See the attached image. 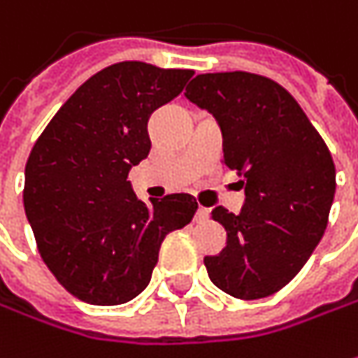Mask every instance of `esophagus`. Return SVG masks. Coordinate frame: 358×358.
<instances>
[{"label": "esophagus", "instance_id": "34e87169", "mask_svg": "<svg viewBox=\"0 0 358 358\" xmlns=\"http://www.w3.org/2000/svg\"><path fill=\"white\" fill-rule=\"evenodd\" d=\"M208 217H210V210H208V208H203V206H200V208H198V212H196V216H194V220L202 224V222H206Z\"/></svg>", "mask_w": 358, "mask_h": 358}]
</instances>
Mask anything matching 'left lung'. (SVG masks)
Returning <instances> with one entry per match:
<instances>
[{
	"mask_svg": "<svg viewBox=\"0 0 358 358\" xmlns=\"http://www.w3.org/2000/svg\"><path fill=\"white\" fill-rule=\"evenodd\" d=\"M184 96L216 118L224 164L245 194L240 214L216 206L226 245L203 257L212 283L238 299L285 287L311 257L335 198V164L311 120L275 80L243 71L198 75Z\"/></svg>",
	"mask_w": 358,
	"mask_h": 358,
	"instance_id": "8db88e82",
	"label": "left lung"
}]
</instances>
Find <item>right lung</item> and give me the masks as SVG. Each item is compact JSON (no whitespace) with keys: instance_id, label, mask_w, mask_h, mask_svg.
Masks as SVG:
<instances>
[{"instance_id":"add662e5","label":"right lung","mask_w":358,"mask_h":358,"mask_svg":"<svg viewBox=\"0 0 358 358\" xmlns=\"http://www.w3.org/2000/svg\"><path fill=\"white\" fill-rule=\"evenodd\" d=\"M192 75L141 61L110 65L71 94L33 146L25 216L45 265L80 301L134 299L150 283L164 238L198 210L190 194L142 202L127 180L150 152V115Z\"/></svg>"}]
</instances>
